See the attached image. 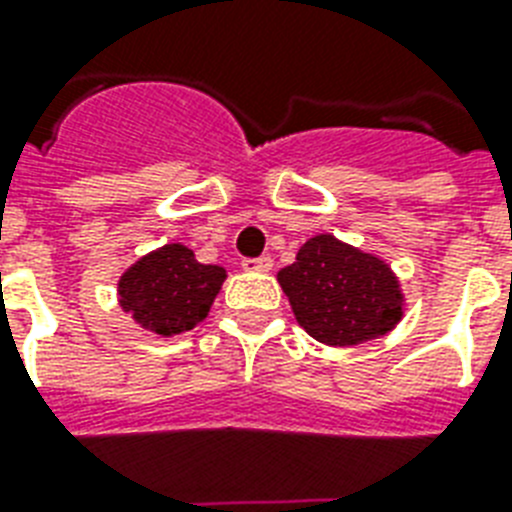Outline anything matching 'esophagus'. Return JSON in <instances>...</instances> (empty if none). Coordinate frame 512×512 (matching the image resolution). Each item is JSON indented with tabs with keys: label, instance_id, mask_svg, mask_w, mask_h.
Segmentation results:
<instances>
[{
	"label": "esophagus",
	"instance_id": "34e87169",
	"mask_svg": "<svg viewBox=\"0 0 512 512\" xmlns=\"http://www.w3.org/2000/svg\"><path fill=\"white\" fill-rule=\"evenodd\" d=\"M242 268L249 270V273H268V270L273 268V260H270L268 255H263V257H244Z\"/></svg>",
	"mask_w": 512,
	"mask_h": 512
}]
</instances>
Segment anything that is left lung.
Returning <instances> with one entry per match:
<instances>
[{
  "instance_id": "1",
  "label": "left lung",
  "mask_w": 512,
  "mask_h": 512,
  "mask_svg": "<svg viewBox=\"0 0 512 512\" xmlns=\"http://www.w3.org/2000/svg\"><path fill=\"white\" fill-rule=\"evenodd\" d=\"M299 326L323 344L350 347L392 331L400 321V286L392 270L360 249L315 236L278 273Z\"/></svg>"
}]
</instances>
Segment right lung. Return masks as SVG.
<instances>
[{"label":"right lung","instance_id":"right-lung-1","mask_svg":"<svg viewBox=\"0 0 512 512\" xmlns=\"http://www.w3.org/2000/svg\"><path fill=\"white\" fill-rule=\"evenodd\" d=\"M223 278V268L197 263L184 244H168L126 270L120 305L155 334H181L205 318Z\"/></svg>","mask_w":512,"mask_h":512}]
</instances>
